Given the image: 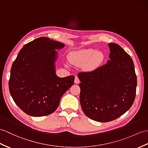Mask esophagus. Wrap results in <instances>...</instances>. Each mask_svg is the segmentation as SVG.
Returning <instances> with one entry per match:
<instances>
[{"mask_svg": "<svg viewBox=\"0 0 148 148\" xmlns=\"http://www.w3.org/2000/svg\"><path fill=\"white\" fill-rule=\"evenodd\" d=\"M74 82L75 84H79L80 82V80L79 79V77L77 76H75V80H74Z\"/></svg>", "mask_w": 148, "mask_h": 148, "instance_id": "1", "label": "esophagus"}]
</instances>
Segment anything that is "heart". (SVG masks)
I'll return each mask as SVG.
<instances>
[{
    "instance_id": "obj_1",
    "label": "heart",
    "mask_w": 148,
    "mask_h": 148,
    "mask_svg": "<svg viewBox=\"0 0 148 148\" xmlns=\"http://www.w3.org/2000/svg\"><path fill=\"white\" fill-rule=\"evenodd\" d=\"M103 55L92 49L83 50L74 53L69 60L74 64H79L90 61L88 67L92 69L97 66L103 60Z\"/></svg>"
}]
</instances>
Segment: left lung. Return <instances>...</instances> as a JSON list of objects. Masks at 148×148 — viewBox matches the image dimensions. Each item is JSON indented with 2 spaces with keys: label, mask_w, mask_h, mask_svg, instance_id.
<instances>
[{
  "label": "left lung",
  "mask_w": 148,
  "mask_h": 148,
  "mask_svg": "<svg viewBox=\"0 0 148 148\" xmlns=\"http://www.w3.org/2000/svg\"><path fill=\"white\" fill-rule=\"evenodd\" d=\"M110 60L92 71L80 72V103L84 114L96 121L119 118L131 107L136 95L133 60L121 46L108 43Z\"/></svg>",
  "instance_id": "1"
}]
</instances>
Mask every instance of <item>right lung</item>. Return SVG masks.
I'll use <instances>...</instances> for the list:
<instances>
[{
    "label": "right lung",
    "mask_w": 148,
    "mask_h": 148,
    "mask_svg": "<svg viewBox=\"0 0 148 148\" xmlns=\"http://www.w3.org/2000/svg\"><path fill=\"white\" fill-rule=\"evenodd\" d=\"M62 43L40 37L27 43L12 65L9 88L15 103L26 114L41 116L56 110L74 84V76L58 77L54 62Z\"/></svg>",
    "instance_id": "obj_1"
}]
</instances>
